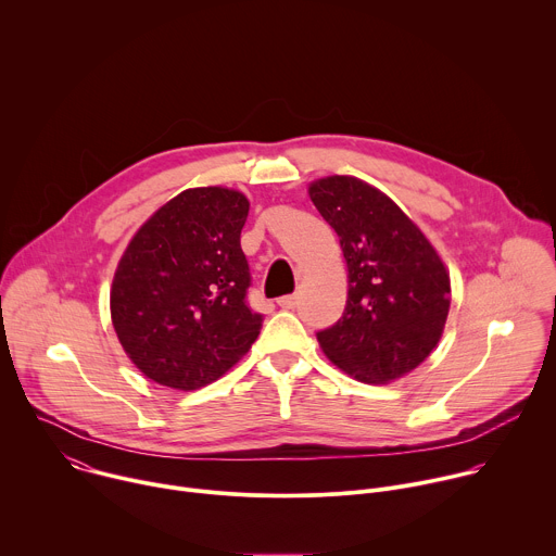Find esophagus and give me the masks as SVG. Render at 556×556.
Listing matches in <instances>:
<instances>
[{
  "mask_svg": "<svg viewBox=\"0 0 556 556\" xmlns=\"http://www.w3.org/2000/svg\"><path fill=\"white\" fill-rule=\"evenodd\" d=\"M277 303H279V307H283V309H292V307L296 305V296H294V294H286V296L277 299Z\"/></svg>",
  "mask_w": 556,
  "mask_h": 556,
  "instance_id": "34e87169",
  "label": "esophagus"
}]
</instances>
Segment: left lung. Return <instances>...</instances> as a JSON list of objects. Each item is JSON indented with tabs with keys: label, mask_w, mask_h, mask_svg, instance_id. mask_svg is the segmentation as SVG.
<instances>
[{
	"label": "left lung",
	"mask_w": 556,
	"mask_h": 556,
	"mask_svg": "<svg viewBox=\"0 0 556 556\" xmlns=\"http://www.w3.org/2000/svg\"><path fill=\"white\" fill-rule=\"evenodd\" d=\"M309 200L334 228L348 264V303L316 334L348 376L387 384L414 371L440 343L451 307L448 270L418 224L354 176L309 182Z\"/></svg>",
	"instance_id": "1"
}]
</instances>
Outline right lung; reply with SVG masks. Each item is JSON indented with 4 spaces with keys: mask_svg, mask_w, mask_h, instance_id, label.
I'll list each match as a JSON object with an SVG mask.
<instances>
[{
    "mask_svg": "<svg viewBox=\"0 0 556 556\" xmlns=\"http://www.w3.org/2000/svg\"><path fill=\"white\" fill-rule=\"evenodd\" d=\"M251 202L195 187L157 208L129 240L110 290L114 332L153 382L193 391L224 376L257 341L262 314L240 235Z\"/></svg>",
    "mask_w": 556,
    "mask_h": 556,
    "instance_id": "1",
    "label": "right lung"
}]
</instances>
